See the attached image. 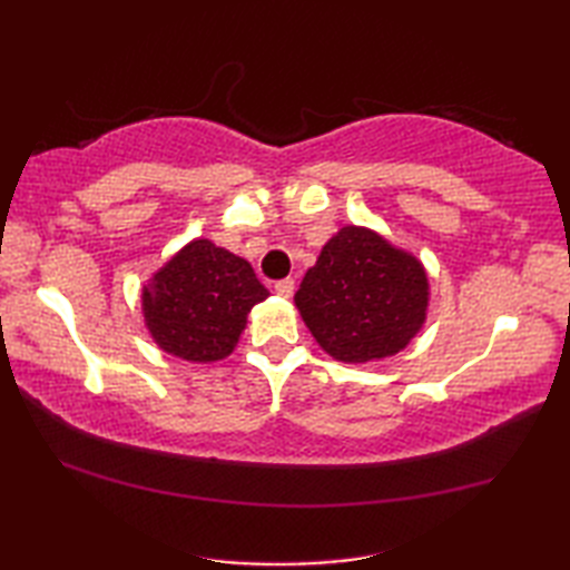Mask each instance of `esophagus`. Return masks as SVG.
I'll use <instances>...</instances> for the list:
<instances>
[{
    "label": "esophagus",
    "mask_w": 570,
    "mask_h": 570,
    "mask_svg": "<svg viewBox=\"0 0 570 570\" xmlns=\"http://www.w3.org/2000/svg\"><path fill=\"white\" fill-rule=\"evenodd\" d=\"M274 292L282 298H292L294 294V278H282V282L274 284Z\"/></svg>",
    "instance_id": "1"
}]
</instances>
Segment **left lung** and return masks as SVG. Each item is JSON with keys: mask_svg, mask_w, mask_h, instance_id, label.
Instances as JSON below:
<instances>
[{"mask_svg": "<svg viewBox=\"0 0 570 570\" xmlns=\"http://www.w3.org/2000/svg\"><path fill=\"white\" fill-rule=\"evenodd\" d=\"M429 301L416 254L362 225H345L325 242L294 296L316 343L347 365L402 353L426 323Z\"/></svg>", "mask_w": 570, "mask_h": 570, "instance_id": "1", "label": "left lung"}]
</instances>
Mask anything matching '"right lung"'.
I'll list each match as a JSON object with an SVG mask.
<instances>
[{"instance_id":"add662e5","label":"right lung","mask_w":570,"mask_h":570,"mask_svg":"<svg viewBox=\"0 0 570 570\" xmlns=\"http://www.w3.org/2000/svg\"><path fill=\"white\" fill-rule=\"evenodd\" d=\"M266 296L247 259L196 237L141 286L144 325L164 353L208 365L233 355Z\"/></svg>"}]
</instances>
